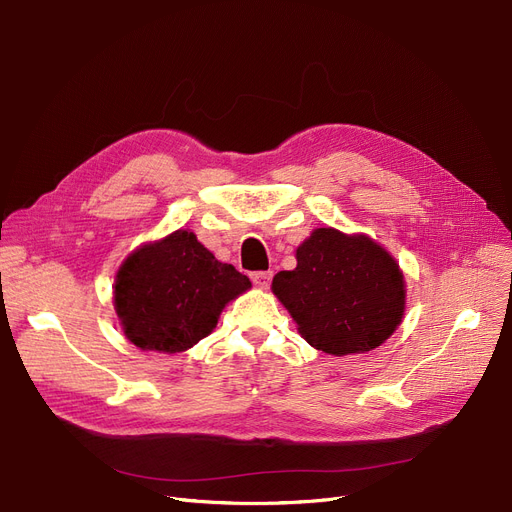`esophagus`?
<instances>
[{
	"instance_id": "obj_1",
	"label": "esophagus",
	"mask_w": 512,
	"mask_h": 512,
	"mask_svg": "<svg viewBox=\"0 0 512 512\" xmlns=\"http://www.w3.org/2000/svg\"><path fill=\"white\" fill-rule=\"evenodd\" d=\"M272 272H253L251 274V280H253V284L255 286H259V288H267L270 286V282H272Z\"/></svg>"
}]
</instances>
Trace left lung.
<instances>
[{
  "label": "left lung",
  "instance_id": "left-lung-1",
  "mask_svg": "<svg viewBox=\"0 0 512 512\" xmlns=\"http://www.w3.org/2000/svg\"><path fill=\"white\" fill-rule=\"evenodd\" d=\"M272 290L301 336L328 355L367 353L405 315V278L394 257L365 234L317 228L297 249V267Z\"/></svg>",
  "mask_w": 512,
  "mask_h": 512
}]
</instances>
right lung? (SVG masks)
I'll return each instance as SVG.
<instances>
[{
  "mask_svg": "<svg viewBox=\"0 0 512 512\" xmlns=\"http://www.w3.org/2000/svg\"><path fill=\"white\" fill-rule=\"evenodd\" d=\"M251 280L209 253L197 236L176 230L126 257L114 305L126 338L157 353H182L209 336L222 309Z\"/></svg>",
  "mask_w": 512,
  "mask_h": 512,
  "instance_id": "add662e5",
  "label": "right lung"
}]
</instances>
